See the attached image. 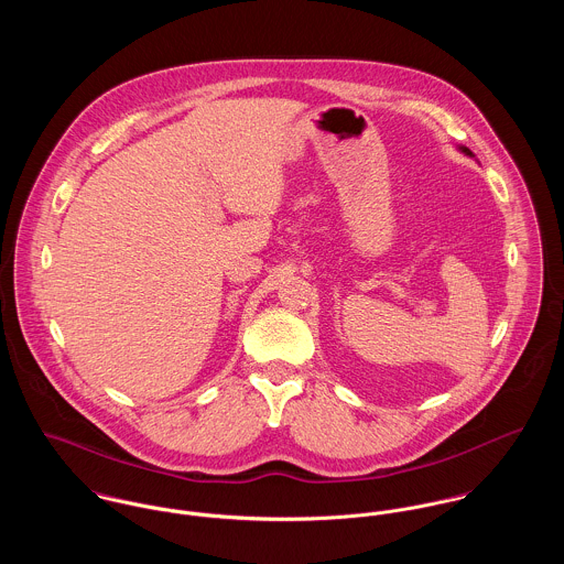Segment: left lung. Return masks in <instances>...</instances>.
<instances>
[{"instance_id":"obj_1","label":"left lung","mask_w":564,"mask_h":564,"mask_svg":"<svg viewBox=\"0 0 564 564\" xmlns=\"http://www.w3.org/2000/svg\"><path fill=\"white\" fill-rule=\"evenodd\" d=\"M458 150H460V152H463V154H467V156H474V152H471V150H469V148H465V145H460V148H458Z\"/></svg>"}]
</instances>
